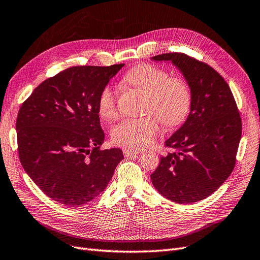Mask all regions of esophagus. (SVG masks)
Wrapping results in <instances>:
<instances>
[{
  "instance_id": "obj_1",
  "label": "esophagus",
  "mask_w": 260,
  "mask_h": 260,
  "mask_svg": "<svg viewBox=\"0 0 260 260\" xmlns=\"http://www.w3.org/2000/svg\"><path fill=\"white\" fill-rule=\"evenodd\" d=\"M140 151L139 150H134V149H124L123 150V154H124V157H133V155H136V154H138Z\"/></svg>"
}]
</instances>
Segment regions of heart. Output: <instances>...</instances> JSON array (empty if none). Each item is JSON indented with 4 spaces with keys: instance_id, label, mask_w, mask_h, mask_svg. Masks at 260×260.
Listing matches in <instances>:
<instances>
[{
    "instance_id": "obj_1",
    "label": "heart",
    "mask_w": 260,
    "mask_h": 260,
    "mask_svg": "<svg viewBox=\"0 0 260 260\" xmlns=\"http://www.w3.org/2000/svg\"><path fill=\"white\" fill-rule=\"evenodd\" d=\"M125 81L138 89L147 99L144 105L146 116L125 118L111 131L112 142L121 147L139 149L150 145L160 132V121L167 127L182 124L191 108V89L181 77L152 64H140L131 70ZM98 112L106 120L117 116L116 91L113 87L102 89L98 98Z\"/></svg>"
}]
</instances>
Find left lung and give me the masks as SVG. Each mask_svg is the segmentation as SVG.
I'll return each mask as SVG.
<instances>
[{
	"instance_id": "1",
	"label": "left lung",
	"mask_w": 260,
	"mask_h": 260,
	"mask_svg": "<svg viewBox=\"0 0 260 260\" xmlns=\"http://www.w3.org/2000/svg\"><path fill=\"white\" fill-rule=\"evenodd\" d=\"M171 61L191 89L187 120L165 146L174 149L162 157L151 181L162 196L191 204L210 196L232 173L242 136V120L233 93L211 66L184 53L152 56Z\"/></svg>"
}]
</instances>
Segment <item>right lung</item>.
I'll return each mask as SVG.
<instances>
[{"label":"right lung","instance_id":"obj_1","mask_svg":"<svg viewBox=\"0 0 260 260\" xmlns=\"http://www.w3.org/2000/svg\"><path fill=\"white\" fill-rule=\"evenodd\" d=\"M124 64L74 66L37 87L16 121L21 166L44 194L81 206L105 190L118 162V148L100 149L98 98Z\"/></svg>","mask_w":260,"mask_h":260}]
</instances>
